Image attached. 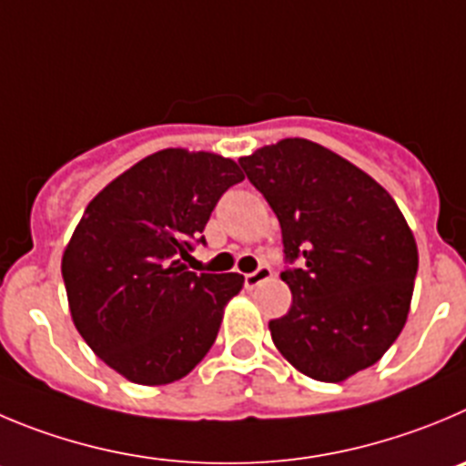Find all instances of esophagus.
Masks as SVG:
<instances>
[{
  "label": "esophagus",
  "instance_id": "1",
  "mask_svg": "<svg viewBox=\"0 0 466 466\" xmlns=\"http://www.w3.org/2000/svg\"><path fill=\"white\" fill-rule=\"evenodd\" d=\"M273 276V271L268 267H259L258 271H253V273H246V287H250V289H253V287H258L259 282H264V280H268V278Z\"/></svg>",
  "mask_w": 466,
  "mask_h": 466
}]
</instances>
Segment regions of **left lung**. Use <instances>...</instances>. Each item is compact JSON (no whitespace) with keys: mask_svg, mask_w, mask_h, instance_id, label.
<instances>
[{"mask_svg":"<svg viewBox=\"0 0 466 466\" xmlns=\"http://www.w3.org/2000/svg\"><path fill=\"white\" fill-rule=\"evenodd\" d=\"M278 216L292 308L268 321L303 375L345 381L386 354L410 315L419 248L395 199L331 149L287 137L238 158Z\"/></svg>","mask_w":466,"mask_h":466,"instance_id":"obj_1","label":"left lung"}]
</instances>
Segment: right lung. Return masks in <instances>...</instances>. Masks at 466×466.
I'll list each match as a JSON object with an SVG mask.
<instances>
[{
    "mask_svg": "<svg viewBox=\"0 0 466 466\" xmlns=\"http://www.w3.org/2000/svg\"><path fill=\"white\" fill-rule=\"evenodd\" d=\"M238 165L211 151L163 149L86 204L62 258L68 308L94 354L133 384L188 375L218 336L238 273H193V241Z\"/></svg>",
    "mask_w": 466,
    "mask_h": 466,
    "instance_id": "obj_1",
    "label": "right lung"
}]
</instances>
